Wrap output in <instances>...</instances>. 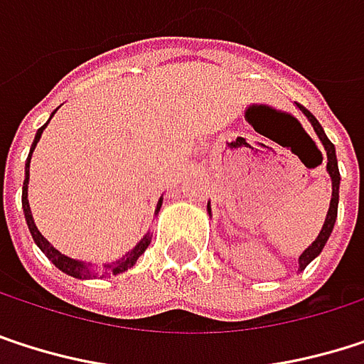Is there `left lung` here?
<instances>
[{
	"instance_id": "8db88e82",
	"label": "left lung",
	"mask_w": 364,
	"mask_h": 364,
	"mask_svg": "<svg viewBox=\"0 0 364 364\" xmlns=\"http://www.w3.org/2000/svg\"><path fill=\"white\" fill-rule=\"evenodd\" d=\"M299 109L307 116V120L311 122V127H314V131H316V135H318V139H320V144L324 146V152H326V171H328V178H331V186H333V193H331V203H328V212H326V218H324V225H322V229H320V233H318V237L311 242V246H307L305 250H303V255L299 257V272H303L320 252H322V248L326 246V242H328V237H331V233H333V227H335V220H337V205H339V167H337V154H335V146L331 144V139L326 137V133H324V129L320 127V122L316 120V116L309 112V109H305L303 105H299ZM208 214L212 216V208H210V203H208Z\"/></svg>"
}]
</instances>
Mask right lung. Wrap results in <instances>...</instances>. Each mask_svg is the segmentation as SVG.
Wrapping results in <instances>:
<instances>
[{
	"instance_id": "add662e5",
	"label": "right lung",
	"mask_w": 364,
	"mask_h": 364,
	"mask_svg": "<svg viewBox=\"0 0 364 364\" xmlns=\"http://www.w3.org/2000/svg\"><path fill=\"white\" fill-rule=\"evenodd\" d=\"M59 109V107H57ZM55 109V112H57ZM55 112L50 114V118L55 116ZM50 122V120H48ZM46 122V124H48ZM46 124H42L40 129H38V133H36V139H33V144H31V150H29V156H27V163H25V182H23V212H25V220H27V227H29V233H31V237H33V242L38 244V248L48 257V261H53V265L57 267V269H61L63 273H68V275H72V277H78V279H89V277H97V272L92 269V263H85V261H76V259H70L68 255H61L40 231H38V227H36V223H33V214H31V208H29V195H27V188H29V163H31V154H33V150H36V146H38V141H40V137H42V133H44V129H46ZM161 205H163V197L159 199V203H156V210H154V214H159V210H161ZM150 242H152V235H150V231L137 242V246L133 248V250H129L122 259H118V261H114V263H107V265H103V273L107 275H118V273L127 272V269H131L135 263H137V259L146 252V248L150 246Z\"/></svg>"
}]
</instances>
